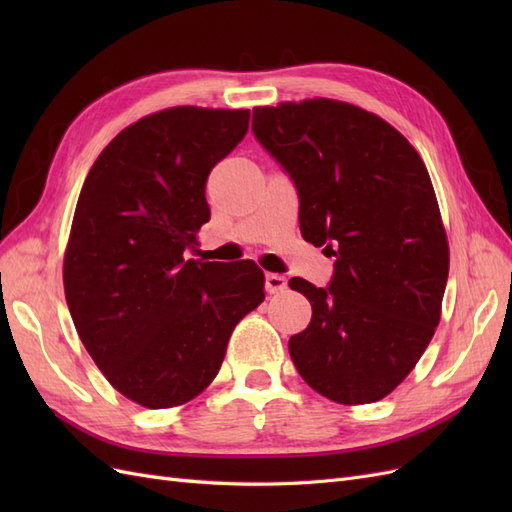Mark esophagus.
Listing matches in <instances>:
<instances>
[{
	"label": "esophagus",
	"mask_w": 512,
	"mask_h": 512,
	"mask_svg": "<svg viewBox=\"0 0 512 512\" xmlns=\"http://www.w3.org/2000/svg\"><path fill=\"white\" fill-rule=\"evenodd\" d=\"M265 288L269 294H277V292H284L288 288V280L284 275H277V273H267L265 277Z\"/></svg>",
	"instance_id": "obj_1"
}]
</instances>
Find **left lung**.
<instances>
[{
	"label": "left lung",
	"mask_w": 512,
	"mask_h": 512,
	"mask_svg": "<svg viewBox=\"0 0 512 512\" xmlns=\"http://www.w3.org/2000/svg\"><path fill=\"white\" fill-rule=\"evenodd\" d=\"M252 130L297 183L303 239L335 256L329 288L290 280L312 303L290 359L327 399L374 404L442 316L451 256L425 162L391 123L329 98L256 106Z\"/></svg>",
	"instance_id": "8db88e82"
}]
</instances>
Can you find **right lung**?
<instances>
[{
	"label": "right lung",
	"mask_w": 512,
	"mask_h": 512,
	"mask_svg": "<svg viewBox=\"0 0 512 512\" xmlns=\"http://www.w3.org/2000/svg\"><path fill=\"white\" fill-rule=\"evenodd\" d=\"M247 126L245 108H164L121 130L83 183L64 254L68 309L104 378L143 408L203 393L239 320L265 301L256 262L185 258L209 222L211 168Z\"/></svg>",
	"instance_id": "obj_1"
}]
</instances>
